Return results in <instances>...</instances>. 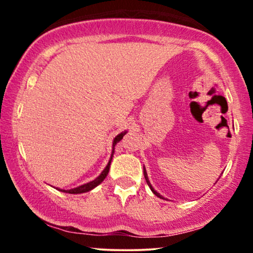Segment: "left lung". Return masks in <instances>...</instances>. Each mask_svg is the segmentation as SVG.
<instances>
[{
    "label": "left lung",
    "instance_id": "left-lung-1",
    "mask_svg": "<svg viewBox=\"0 0 253 253\" xmlns=\"http://www.w3.org/2000/svg\"><path fill=\"white\" fill-rule=\"evenodd\" d=\"M144 176H145V179H146V183H147V185H149V187L151 188V190H152V193L155 194L156 196H158V197H162L161 195H159L158 193H157V191H156L155 189H153V188H152V185H151V183L149 182V178H147V173H146V171H145V169H144ZM162 199H163V197H162Z\"/></svg>",
    "mask_w": 253,
    "mask_h": 253
}]
</instances>
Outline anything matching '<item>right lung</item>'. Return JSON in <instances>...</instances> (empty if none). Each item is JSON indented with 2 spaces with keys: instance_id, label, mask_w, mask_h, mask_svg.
Here are the masks:
<instances>
[{
  "instance_id": "1",
  "label": "right lung",
  "mask_w": 253,
  "mask_h": 253,
  "mask_svg": "<svg viewBox=\"0 0 253 253\" xmlns=\"http://www.w3.org/2000/svg\"><path fill=\"white\" fill-rule=\"evenodd\" d=\"M126 133H127V132H126V130H125V132L120 133V134L115 136L114 141H113V146H115V145H117V143H119V141H120L121 139L124 138V135L126 134ZM113 153H114V147H113ZM112 156H113V155H112ZM110 162H112V157H110V161H109V163L107 164L106 169H104V170L102 171V172H101V175L98 176L96 179H94V181H91V182L86 183V184L81 185V187H78V188H75V189H70V190H62V191H64V193H69V194H82V193H86V191H89V190L94 189V188H95V187H97V185L100 184V183L102 182L104 178H106V176L108 175V172H109V168H110Z\"/></svg>"
}]
</instances>
